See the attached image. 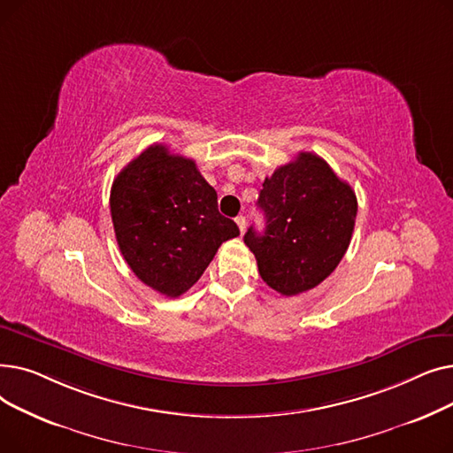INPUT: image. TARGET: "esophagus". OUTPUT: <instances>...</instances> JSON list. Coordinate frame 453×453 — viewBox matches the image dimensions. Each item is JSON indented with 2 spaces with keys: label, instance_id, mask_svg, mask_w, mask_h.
Wrapping results in <instances>:
<instances>
[{
  "label": "esophagus",
  "instance_id": "obj_1",
  "mask_svg": "<svg viewBox=\"0 0 453 453\" xmlns=\"http://www.w3.org/2000/svg\"><path fill=\"white\" fill-rule=\"evenodd\" d=\"M234 222H236V226H239L241 233H244V231H246V217H242V214H241V217H236V219H234Z\"/></svg>",
  "mask_w": 453,
  "mask_h": 453
}]
</instances>
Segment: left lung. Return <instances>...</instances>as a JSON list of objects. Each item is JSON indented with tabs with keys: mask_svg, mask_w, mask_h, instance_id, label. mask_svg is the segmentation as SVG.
I'll return each instance as SVG.
<instances>
[{
	"mask_svg": "<svg viewBox=\"0 0 453 453\" xmlns=\"http://www.w3.org/2000/svg\"><path fill=\"white\" fill-rule=\"evenodd\" d=\"M266 229L244 234L258 273L280 296L318 287L343 258L354 231L358 200L330 165L312 154L279 166L258 195Z\"/></svg>",
	"mask_w": 453,
	"mask_h": 453,
	"instance_id": "8db88e82",
	"label": "left lung"
}]
</instances>
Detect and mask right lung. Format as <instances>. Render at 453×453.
Returning a JSON list of instances; mask_svg holds the SVG:
<instances>
[{
    "mask_svg": "<svg viewBox=\"0 0 453 453\" xmlns=\"http://www.w3.org/2000/svg\"><path fill=\"white\" fill-rule=\"evenodd\" d=\"M110 211L128 266L166 297L185 294L222 242L241 234L219 212L217 190L196 163L165 145L149 147L117 174Z\"/></svg>",
    "mask_w": 453,
    "mask_h": 453,
    "instance_id": "obj_1",
    "label": "right lung"
}]
</instances>
